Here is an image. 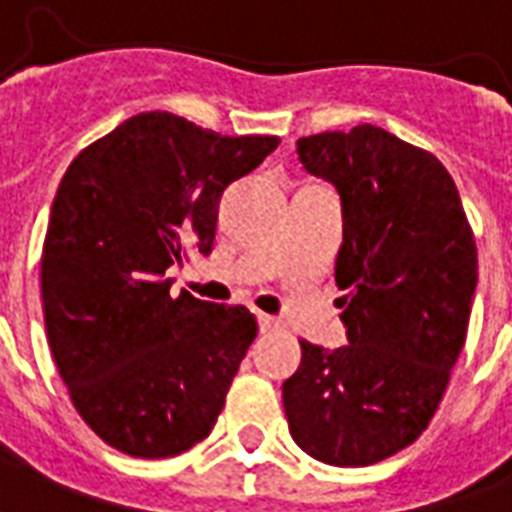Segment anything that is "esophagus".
Masks as SVG:
<instances>
[{
    "mask_svg": "<svg viewBox=\"0 0 512 512\" xmlns=\"http://www.w3.org/2000/svg\"><path fill=\"white\" fill-rule=\"evenodd\" d=\"M257 324H260V332H263V335L281 329V321L276 319V316H268V313H260V316H257Z\"/></svg>",
    "mask_w": 512,
    "mask_h": 512,
    "instance_id": "34e87169",
    "label": "esophagus"
}]
</instances>
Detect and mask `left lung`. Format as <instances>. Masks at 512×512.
I'll return each instance as SVG.
<instances>
[{"instance_id": "left-lung-1", "label": "left lung", "mask_w": 512, "mask_h": 512, "mask_svg": "<svg viewBox=\"0 0 512 512\" xmlns=\"http://www.w3.org/2000/svg\"><path fill=\"white\" fill-rule=\"evenodd\" d=\"M297 159L340 193L348 345L300 340L281 398L303 452L361 468L417 441L436 414L468 335L476 241L444 164L382 127L300 138Z\"/></svg>"}]
</instances>
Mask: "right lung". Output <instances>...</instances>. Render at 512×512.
<instances>
[{
	"mask_svg": "<svg viewBox=\"0 0 512 512\" xmlns=\"http://www.w3.org/2000/svg\"><path fill=\"white\" fill-rule=\"evenodd\" d=\"M167 111L130 116L66 170L42 249L44 327L82 420L130 457H175L215 428L257 335L244 305L170 297L185 247L212 252L217 204L276 151Z\"/></svg>",
	"mask_w": 512,
	"mask_h": 512,
	"instance_id": "1",
	"label": "right lung"
}]
</instances>
